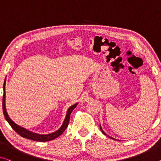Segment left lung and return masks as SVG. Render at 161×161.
<instances>
[{
    "mask_svg": "<svg viewBox=\"0 0 161 161\" xmlns=\"http://www.w3.org/2000/svg\"><path fill=\"white\" fill-rule=\"evenodd\" d=\"M100 130H101V132H102V133H103V135H106V133L104 132H103V130H102V128H101V125H100ZM107 136H108V135H107ZM108 137H110L111 138V139H112V140H116V139H114V138H113V137H110V136H108Z\"/></svg>",
    "mask_w": 161,
    "mask_h": 161,
    "instance_id": "1",
    "label": "left lung"
}]
</instances>
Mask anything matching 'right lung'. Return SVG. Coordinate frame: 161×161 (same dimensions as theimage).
<instances>
[{"label":"right lung","mask_w":161,"mask_h":161,"mask_svg":"<svg viewBox=\"0 0 161 161\" xmlns=\"http://www.w3.org/2000/svg\"><path fill=\"white\" fill-rule=\"evenodd\" d=\"M5 85H6V79H5V81L3 83V112L4 117L7 122L9 123V125H11V127L15 130V132H16L19 135H21V137L26 138V139L31 140L39 141V142H47V141L54 140V139H55V138L58 137L59 136L63 134L64 131H65L66 130V128L68 127L71 113H72L74 108L76 107L78 103H76L74 105L71 106L70 107L68 108V111H67L66 117H65V119H64L63 125L61 126L60 129L55 131V132L51 133V134L39 135V134H37V133H34L33 132H31V131H29V130H27L26 129H25V128L21 127V126L16 125V123H14L13 121L11 119V118L8 117V113H7V112H6V103H5V98H6Z\"/></svg>","instance_id":"obj_1"}]
</instances>
